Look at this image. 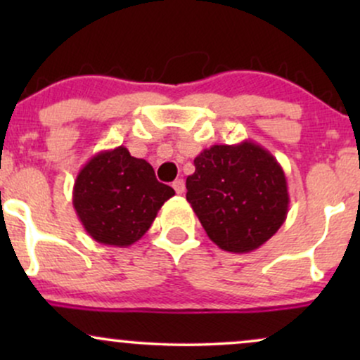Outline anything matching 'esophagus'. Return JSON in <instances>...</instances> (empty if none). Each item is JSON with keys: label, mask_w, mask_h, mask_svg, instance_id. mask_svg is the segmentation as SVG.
<instances>
[{"label": "esophagus", "mask_w": 360, "mask_h": 360, "mask_svg": "<svg viewBox=\"0 0 360 360\" xmlns=\"http://www.w3.org/2000/svg\"><path fill=\"white\" fill-rule=\"evenodd\" d=\"M172 188H174V191H176L177 194H183V193L186 191L184 181H183V179H176L174 183H172Z\"/></svg>", "instance_id": "obj_1"}]
</instances>
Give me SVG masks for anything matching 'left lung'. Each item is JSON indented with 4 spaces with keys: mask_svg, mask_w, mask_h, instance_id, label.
Masks as SVG:
<instances>
[{
    "mask_svg": "<svg viewBox=\"0 0 360 360\" xmlns=\"http://www.w3.org/2000/svg\"><path fill=\"white\" fill-rule=\"evenodd\" d=\"M194 167L186 200L221 250L259 249L286 221L288 181L267 148L252 140L212 146L194 157Z\"/></svg>",
    "mask_w": 360,
    "mask_h": 360,
    "instance_id": "1",
    "label": "left lung"
}]
</instances>
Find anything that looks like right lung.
Masks as SVG:
<instances>
[{
    "label": "right lung",
    "instance_id": "obj_1",
    "mask_svg": "<svg viewBox=\"0 0 360 360\" xmlns=\"http://www.w3.org/2000/svg\"><path fill=\"white\" fill-rule=\"evenodd\" d=\"M172 196L174 189L155 179L150 164L123 146L91 157L72 188L74 210L86 232L115 247L140 240Z\"/></svg>",
    "mask_w": 360,
    "mask_h": 360
}]
</instances>
